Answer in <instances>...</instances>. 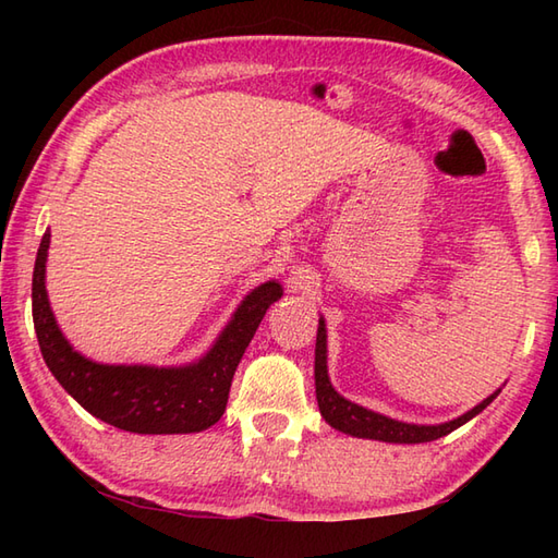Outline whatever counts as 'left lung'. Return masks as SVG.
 <instances>
[{
    "label": "left lung",
    "mask_w": 558,
    "mask_h": 558,
    "mask_svg": "<svg viewBox=\"0 0 558 558\" xmlns=\"http://www.w3.org/2000/svg\"><path fill=\"white\" fill-rule=\"evenodd\" d=\"M314 378H316V400L318 410H322V417L333 426V429L357 436V438H372V441H386V444H426L436 441L450 432H456L458 426L470 422L472 417L489 405V402L501 393L494 390L489 398H484L480 405L460 414L456 420H448L441 424H412V422H400L393 417H386L381 412H374L369 408H362L357 402L348 400L340 396L338 390L330 384L328 376V336H326V322L324 316L318 318V333H316V360H314Z\"/></svg>",
    "instance_id": "obj_1"
}]
</instances>
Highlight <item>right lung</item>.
<instances>
[{
  "label": "right lung",
  "mask_w": 558,
  "mask_h": 558,
  "mask_svg": "<svg viewBox=\"0 0 558 558\" xmlns=\"http://www.w3.org/2000/svg\"><path fill=\"white\" fill-rule=\"evenodd\" d=\"M50 236V230L43 234L33 268V324L47 369L66 393L93 417L132 434H194L216 424L228 405L236 364L260 318L282 298L280 282L266 280L248 292L208 352L194 362L102 364L83 357L57 326L45 290Z\"/></svg>",
  "instance_id": "obj_1"
}]
</instances>
